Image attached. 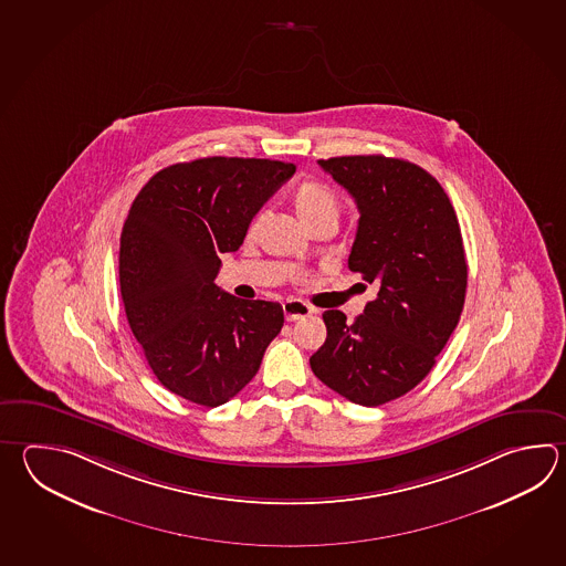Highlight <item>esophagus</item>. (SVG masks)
I'll return each mask as SVG.
<instances>
[{"instance_id":"1","label":"esophagus","mask_w":566,"mask_h":566,"mask_svg":"<svg viewBox=\"0 0 566 566\" xmlns=\"http://www.w3.org/2000/svg\"><path fill=\"white\" fill-rule=\"evenodd\" d=\"M282 306H284V316H286V321H290V323L301 321L304 316H311L312 312H314L312 306L301 301L284 302Z\"/></svg>"}]
</instances>
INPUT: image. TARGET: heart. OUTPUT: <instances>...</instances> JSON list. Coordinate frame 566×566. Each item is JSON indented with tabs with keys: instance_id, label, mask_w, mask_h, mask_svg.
I'll list each match as a JSON object with an SVG mask.
<instances>
[{
	"instance_id": "heart-1",
	"label": "heart",
	"mask_w": 566,
	"mask_h": 566,
	"mask_svg": "<svg viewBox=\"0 0 566 566\" xmlns=\"http://www.w3.org/2000/svg\"><path fill=\"white\" fill-rule=\"evenodd\" d=\"M292 206L296 209L298 218L306 228H311L318 221H338L340 218V197L328 185L321 181H304L296 187L292 196ZM262 216H255L254 220L248 226V238H254L258 226H260Z\"/></svg>"
}]
</instances>
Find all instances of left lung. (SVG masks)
Segmentation results:
<instances>
[{"instance_id":"left-lung-1","label":"left lung","mask_w":566,"mask_h":566,"mask_svg":"<svg viewBox=\"0 0 566 566\" xmlns=\"http://www.w3.org/2000/svg\"><path fill=\"white\" fill-rule=\"evenodd\" d=\"M318 165L357 203L348 268L379 292L355 323L324 312L312 373L348 401L377 407L423 381L458 326L468 286L462 231L443 187L416 163L355 155Z\"/></svg>"}]
</instances>
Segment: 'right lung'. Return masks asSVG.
Instances as JSON below:
<instances>
[{
	"label": "right lung",
	"mask_w": 566,
	"mask_h": 566,
	"mask_svg": "<svg viewBox=\"0 0 566 566\" xmlns=\"http://www.w3.org/2000/svg\"><path fill=\"white\" fill-rule=\"evenodd\" d=\"M292 163L206 157L153 175L120 233L128 326L165 389L218 407L242 391L284 324L277 302L242 301L213 282Z\"/></svg>",
	"instance_id": "obj_1"
}]
</instances>
